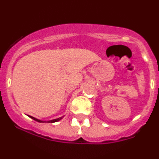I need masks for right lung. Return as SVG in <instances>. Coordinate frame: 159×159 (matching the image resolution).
<instances>
[{
	"label": "right lung",
	"instance_id": "1",
	"mask_svg": "<svg viewBox=\"0 0 159 159\" xmlns=\"http://www.w3.org/2000/svg\"><path fill=\"white\" fill-rule=\"evenodd\" d=\"M30 118H32L33 120H36V121L39 122V123H54V122H57V121H59V120H61L62 119V118H63V116H62V117L57 118V119L53 120H50V121H42V120H38V119H36V118L33 117V116H30Z\"/></svg>",
	"mask_w": 159,
	"mask_h": 159
}]
</instances>
